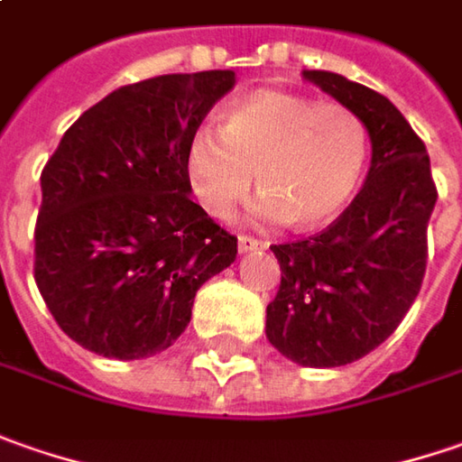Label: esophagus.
Segmentation results:
<instances>
[{"label": "esophagus", "instance_id": "obj_1", "mask_svg": "<svg viewBox=\"0 0 462 462\" xmlns=\"http://www.w3.org/2000/svg\"><path fill=\"white\" fill-rule=\"evenodd\" d=\"M237 250H240V253L265 250V243H263V240H255V237H250V235H237Z\"/></svg>", "mask_w": 462, "mask_h": 462}]
</instances>
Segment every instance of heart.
<instances>
[{"label": "heart", "mask_w": 462, "mask_h": 462, "mask_svg": "<svg viewBox=\"0 0 462 462\" xmlns=\"http://www.w3.org/2000/svg\"><path fill=\"white\" fill-rule=\"evenodd\" d=\"M371 155L368 127L342 104L289 91H258L232 104L222 125H201L186 148L191 191L212 217H227L255 183L261 222L319 227L356 197Z\"/></svg>", "instance_id": "b5f03b06"}]
</instances>
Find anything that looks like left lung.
Returning a JSON list of instances; mask_svg holds the SVG:
<instances>
[{
    "instance_id": "8db88e82",
    "label": "left lung",
    "mask_w": 462,
    "mask_h": 462,
    "mask_svg": "<svg viewBox=\"0 0 462 462\" xmlns=\"http://www.w3.org/2000/svg\"><path fill=\"white\" fill-rule=\"evenodd\" d=\"M304 79L365 122L374 155L358 197L327 230L271 245L281 286L265 337L299 365L337 368L375 350L414 304L438 189L424 143L383 94L340 73Z\"/></svg>"
}]
</instances>
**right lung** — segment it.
I'll return each instance as SVG.
<instances>
[{"mask_svg":"<svg viewBox=\"0 0 462 462\" xmlns=\"http://www.w3.org/2000/svg\"><path fill=\"white\" fill-rule=\"evenodd\" d=\"M232 71L166 73L120 87L60 137L41 173L35 283L58 327L97 356L171 347L237 237L191 201L186 148Z\"/></svg>","mask_w":462,"mask_h":462,"instance_id":"obj_1","label":"right lung"}]
</instances>
